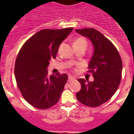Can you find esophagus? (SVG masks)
Wrapping results in <instances>:
<instances>
[{"label": "esophagus", "mask_w": 134, "mask_h": 134, "mask_svg": "<svg viewBox=\"0 0 134 134\" xmlns=\"http://www.w3.org/2000/svg\"><path fill=\"white\" fill-rule=\"evenodd\" d=\"M75 80V78H73L72 76H69V78H68V82H72V81Z\"/></svg>", "instance_id": "34e87169"}]
</instances>
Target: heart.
I'll list each match as a JSON object with an SVG mask.
<instances>
[{
  "mask_svg": "<svg viewBox=\"0 0 134 134\" xmlns=\"http://www.w3.org/2000/svg\"><path fill=\"white\" fill-rule=\"evenodd\" d=\"M74 46H87V41L83 37H78L74 42Z\"/></svg>",
  "mask_w": 134,
  "mask_h": 134,
  "instance_id": "heart-1",
  "label": "heart"
}]
</instances>
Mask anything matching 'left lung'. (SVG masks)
<instances>
[{"label":"left lung","mask_w":134,"mask_h":134,"mask_svg":"<svg viewBox=\"0 0 134 134\" xmlns=\"http://www.w3.org/2000/svg\"><path fill=\"white\" fill-rule=\"evenodd\" d=\"M75 31L90 39L94 47L87 71L92 73L94 81L78 79L81 90L76 96L80 103L98 107L109 100L118 89L122 76V59L114 44L98 30L83 28Z\"/></svg>","instance_id":"left-lung-1"}]
</instances>
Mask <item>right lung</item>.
Returning <instances> with one entry per match:
<instances>
[{
    "mask_svg": "<svg viewBox=\"0 0 134 134\" xmlns=\"http://www.w3.org/2000/svg\"><path fill=\"white\" fill-rule=\"evenodd\" d=\"M72 30H41L30 37L19 52L14 71L17 85L23 98L36 108H50L59 100L68 76L64 73L48 76L47 68Z\"/></svg>",
    "mask_w": 134,
    "mask_h": 134,
    "instance_id": "right-lung-1",
    "label": "right lung"
}]
</instances>
